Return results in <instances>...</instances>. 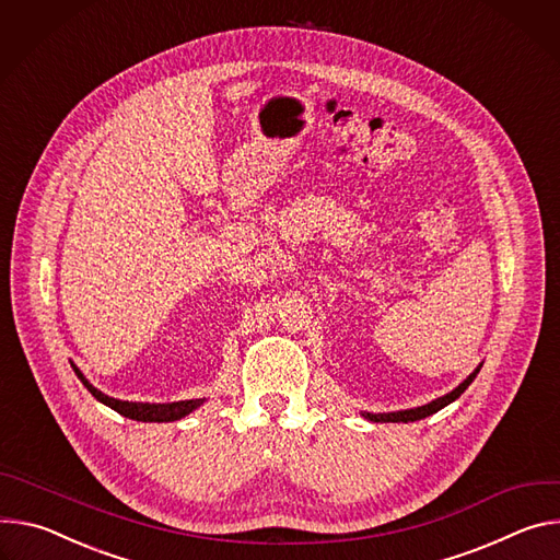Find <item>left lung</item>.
Here are the masks:
<instances>
[{
    "instance_id": "8db88e82",
    "label": "left lung",
    "mask_w": 560,
    "mask_h": 560,
    "mask_svg": "<svg viewBox=\"0 0 560 560\" xmlns=\"http://www.w3.org/2000/svg\"><path fill=\"white\" fill-rule=\"evenodd\" d=\"M480 366H482V362L471 371V374L456 387V389H452L450 394H445V396H441V398H436V400H431V402H427V405H420V407H413V409H400V411H387V413H371V411H360V416L362 418H366V420H371V422H413V420H422V418H427V416H431V413H436V411H441L443 407H447L450 402H454L471 383H474V378L478 376V371H480Z\"/></svg>"
}]
</instances>
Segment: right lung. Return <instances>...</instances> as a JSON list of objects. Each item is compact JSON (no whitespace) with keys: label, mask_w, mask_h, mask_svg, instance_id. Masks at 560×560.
<instances>
[{"label":"right lung","mask_w":560,"mask_h":560,"mask_svg":"<svg viewBox=\"0 0 560 560\" xmlns=\"http://www.w3.org/2000/svg\"><path fill=\"white\" fill-rule=\"evenodd\" d=\"M75 376L82 381V385L106 407H110L113 411L121 413L124 418H131L138 422H173L179 420L184 416H189L191 411H196L198 407H202L207 402V398H196V400H177V402H129V400H117L106 396L104 392H100L97 387H93L89 383V378L82 374L80 366L73 364Z\"/></svg>","instance_id":"right-lung-1"}]
</instances>
